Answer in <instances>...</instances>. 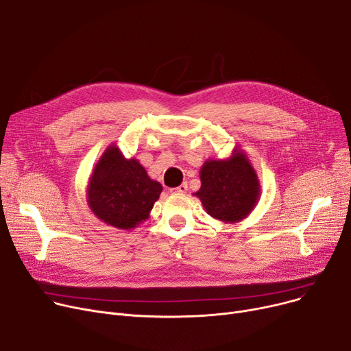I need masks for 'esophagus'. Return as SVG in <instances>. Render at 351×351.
Listing matches in <instances>:
<instances>
[{
  "mask_svg": "<svg viewBox=\"0 0 351 351\" xmlns=\"http://www.w3.org/2000/svg\"><path fill=\"white\" fill-rule=\"evenodd\" d=\"M170 193L174 194V195H180V194L187 193V182H184V184H181V186H178V187L170 189Z\"/></svg>",
  "mask_w": 351,
  "mask_h": 351,
  "instance_id": "1",
  "label": "esophagus"
}]
</instances>
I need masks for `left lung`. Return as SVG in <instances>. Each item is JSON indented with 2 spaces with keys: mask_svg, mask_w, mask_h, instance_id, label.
<instances>
[{
  "mask_svg": "<svg viewBox=\"0 0 351 351\" xmlns=\"http://www.w3.org/2000/svg\"><path fill=\"white\" fill-rule=\"evenodd\" d=\"M202 187L195 193L213 219L234 224L257 206L261 187L247 154L236 147L230 157L206 160L199 170Z\"/></svg>",
  "mask_w": 351,
  "mask_h": 351,
  "instance_id": "1",
  "label": "left lung"
}]
</instances>
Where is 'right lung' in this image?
Segmentation results:
<instances>
[{"mask_svg": "<svg viewBox=\"0 0 351 351\" xmlns=\"http://www.w3.org/2000/svg\"><path fill=\"white\" fill-rule=\"evenodd\" d=\"M162 191L136 158H125L115 144L107 147L88 178L87 203L103 223L131 230L149 217Z\"/></svg>", "mask_w": 351, "mask_h": 351, "instance_id": "1", "label": "right lung"}]
</instances>
